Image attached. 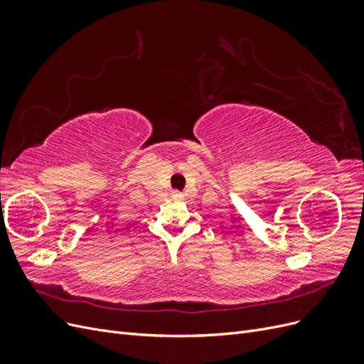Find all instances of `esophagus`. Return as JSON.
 Segmentation results:
<instances>
[{
	"label": "esophagus",
	"mask_w": 364,
	"mask_h": 364,
	"mask_svg": "<svg viewBox=\"0 0 364 364\" xmlns=\"http://www.w3.org/2000/svg\"><path fill=\"white\" fill-rule=\"evenodd\" d=\"M174 197H176V199H182V194L181 193H176Z\"/></svg>",
	"instance_id": "esophagus-1"
}]
</instances>
